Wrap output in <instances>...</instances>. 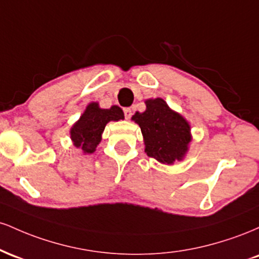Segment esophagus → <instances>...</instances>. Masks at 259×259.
Wrapping results in <instances>:
<instances>
[{"label":"esophagus","mask_w":259,"mask_h":259,"mask_svg":"<svg viewBox=\"0 0 259 259\" xmlns=\"http://www.w3.org/2000/svg\"><path fill=\"white\" fill-rule=\"evenodd\" d=\"M124 115H125V119H130L133 115V112L130 108H124Z\"/></svg>","instance_id":"obj_1"}]
</instances>
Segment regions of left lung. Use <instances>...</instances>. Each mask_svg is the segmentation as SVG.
<instances>
[{
    "mask_svg": "<svg viewBox=\"0 0 259 259\" xmlns=\"http://www.w3.org/2000/svg\"><path fill=\"white\" fill-rule=\"evenodd\" d=\"M146 111L136 112L132 119L139 124L148 157L163 164H173L185 157L191 141L190 124L179 113L171 111L163 99H151Z\"/></svg>",
    "mask_w": 259,
    "mask_h": 259,
    "instance_id": "1",
    "label": "left lung"
}]
</instances>
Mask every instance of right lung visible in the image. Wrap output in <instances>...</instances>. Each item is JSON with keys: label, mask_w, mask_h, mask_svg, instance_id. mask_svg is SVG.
Returning <instances> with one entry per match:
<instances>
[{"label": "right lung", "mask_w": 259, "mask_h": 259, "mask_svg": "<svg viewBox=\"0 0 259 259\" xmlns=\"http://www.w3.org/2000/svg\"><path fill=\"white\" fill-rule=\"evenodd\" d=\"M120 119H124L120 107L112 106L109 109H102L97 102H91L70 129V139L74 146L80 148L85 154L94 153L101 142L107 123Z\"/></svg>", "instance_id": "1"}]
</instances>
